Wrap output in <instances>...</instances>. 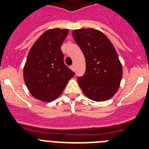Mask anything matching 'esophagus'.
<instances>
[{
	"instance_id": "34e87169",
	"label": "esophagus",
	"mask_w": 149,
	"mask_h": 149,
	"mask_svg": "<svg viewBox=\"0 0 149 149\" xmlns=\"http://www.w3.org/2000/svg\"><path fill=\"white\" fill-rule=\"evenodd\" d=\"M71 69H72V71H74V70H75V68H74V65H71Z\"/></svg>"
}]
</instances>
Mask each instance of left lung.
I'll use <instances>...</instances> for the list:
<instances>
[{"instance_id": "left-lung-1", "label": "left lung", "mask_w": 149, "mask_h": 149, "mask_svg": "<svg viewBox=\"0 0 149 149\" xmlns=\"http://www.w3.org/2000/svg\"><path fill=\"white\" fill-rule=\"evenodd\" d=\"M86 60V71L77 77L84 95L95 101L111 98L120 85L122 66L116 51L102 32L93 28L72 32Z\"/></svg>"}]
</instances>
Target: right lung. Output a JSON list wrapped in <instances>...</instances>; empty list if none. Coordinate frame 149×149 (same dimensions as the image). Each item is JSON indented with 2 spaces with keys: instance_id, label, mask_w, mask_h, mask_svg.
Segmentation results:
<instances>
[{
  "instance_id": "right-lung-1",
  "label": "right lung",
  "mask_w": 149,
  "mask_h": 149,
  "mask_svg": "<svg viewBox=\"0 0 149 149\" xmlns=\"http://www.w3.org/2000/svg\"><path fill=\"white\" fill-rule=\"evenodd\" d=\"M67 29H51L42 33L29 51L24 79L34 98L50 102L61 95L74 72L64 63L62 44Z\"/></svg>"
}]
</instances>
